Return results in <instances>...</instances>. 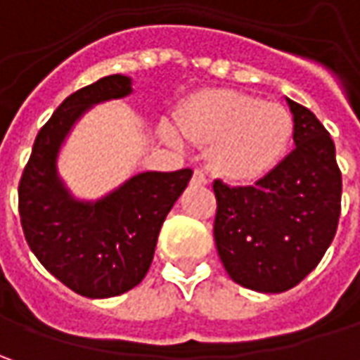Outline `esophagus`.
Here are the masks:
<instances>
[{"instance_id": "1", "label": "esophagus", "mask_w": 360, "mask_h": 360, "mask_svg": "<svg viewBox=\"0 0 360 360\" xmlns=\"http://www.w3.org/2000/svg\"><path fill=\"white\" fill-rule=\"evenodd\" d=\"M192 182L204 186V184H208V182H210V178H208V174L204 172L202 168H196V170H194V176H192Z\"/></svg>"}]
</instances>
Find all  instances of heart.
I'll return each mask as SVG.
<instances>
[{
  "label": "heart",
  "mask_w": 360,
  "mask_h": 360,
  "mask_svg": "<svg viewBox=\"0 0 360 360\" xmlns=\"http://www.w3.org/2000/svg\"><path fill=\"white\" fill-rule=\"evenodd\" d=\"M184 136L212 144L210 164L232 182H250L270 174L286 156L295 122L281 104L240 91H210L180 114ZM168 138L172 131L164 130Z\"/></svg>",
  "instance_id": "heart-1"
}]
</instances>
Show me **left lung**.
Wrapping results in <instances>:
<instances>
[{
	"label": "left lung",
	"mask_w": 360,
	"mask_h": 360,
	"mask_svg": "<svg viewBox=\"0 0 360 360\" xmlns=\"http://www.w3.org/2000/svg\"><path fill=\"white\" fill-rule=\"evenodd\" d=\"M295 150L255 186L214 180V240L234 283L284 292L316 269L337 234L340 178L335 142L309 108L286 100Z\"/></svg>",
	"instance_id": "left-lung-1"
}]
</instances>
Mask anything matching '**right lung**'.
I'll return each mask as SVG.
<instances>
[{
  "label": "right lung",
  "mask_w": 360,
  "mask_h": 360,
  "mask_svg": "<svg viewBox=\"0 0 360 360\" xmlns=\"http://www.w3.org/2000/svg\"><path fill=\"white\" fill-rule=\"evenodd\" d=\"M131 91L126 76H105L74 91L46 122L20 180V218L37 260L68 288L110 298L142 283L162 222L192 170L136 174L102 200H76L58 176V152L76 120L94 104Z\"/></svg>",
  "instance_id": "1"
}]
</instances>
